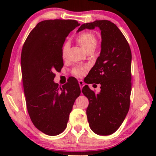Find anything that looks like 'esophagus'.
I'll return each instance as SVG.
<instances>
[{
	"mask_svg": "<svg viewBox=\"0 0 156 156\" xmlns=\"http://www.w3.org/2000/svg\"><path fill=\"white\" fill-rule=\"evenodd\" d=\"M78 83H79V85H80V89H83V87H84V83L83 80H79L78 81Z\"/></svg>",
	"mask_w": 156,
	"mask_h": 156,
	"instance_id": "1",
	"label": "esophagus"
}]
</instances>
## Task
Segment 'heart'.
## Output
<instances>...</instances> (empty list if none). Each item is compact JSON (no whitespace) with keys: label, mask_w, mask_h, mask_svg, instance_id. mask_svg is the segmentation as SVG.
Listing matches in <instances>:
<instances>
[{"label":"heart","mask_w":156,"mask_h":156,"mask_svg":"<svg viewBox=\"0 0 156 156\" xmlns=\"http://www.w3.org/2000/svg\"><path fill=\"white\" fill-rule=\"evenodd\" d=\"M76 41L78 42V43L80 44V46L86 52L88 51L89 49L96 48L98 43V40L96 35L94 33L90 32V31H85V32H83L80 34L76 38ZM67 49L68 44L65 43L63 45L62 49V58H65ZM86 69L87 68L85 67H76L73 69L72 73L76 76L81 77V76H83L84 74Z\"/></svg>","instance_id":"b5f03b06"}]
</instances>
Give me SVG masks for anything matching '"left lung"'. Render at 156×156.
Returning <instances> with one entry per match:
<instances>
[{
  "label": "left lung",
  "mask_w": 156,
  "mask_h": 156,
  "mask_svg": "<svg viewBox=\"0 0 156 156\" xmlns=\"http://www.w3.org/2000/svg\"><path fill=\"white\" fill-rule=\"evenodd\" d=\"M98 27L101 31V51L90 72L89 83L100 84V93L85 85L82 92L89 100L87 115L95 133L109 136L122 125L130 105L131 51L125 37L109 20H95L82 25L77 31Z\"/></svg>",
  "instance_id": "1"
}]
</instances>
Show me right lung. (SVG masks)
Returning <instances> with one entry per match:
<instances>
[{
	"label": "right lung",
	"instance_id": "add662e5",
	"mask_svg": "<svg viewBox=\"0 0 156 156\" xmlns=\"http://www.w3.org/2000/svg\"><path fill=\"white\" fill-rule=\"evenodd\" d=\"M80 25L75 20H47L29 34L21 52L22 78L27 112L34 126L48 136L67 127L69 113L80 89L74 78L62 87L54 72L63 66L62 48L71 31Z\"/></svg>",
	"mask_w": 156,
	"mask_h": 156
}]
</instances>
